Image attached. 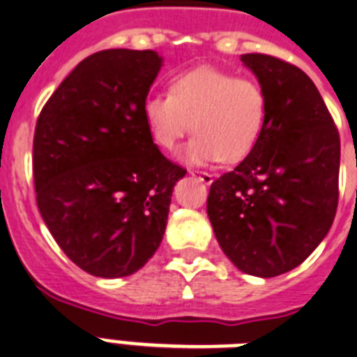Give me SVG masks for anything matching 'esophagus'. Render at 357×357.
<instances>
[{
	"label": "esophagus",
	"mask_w": 357,
	"mask_h": 357,
	"mask_svg": "<svg viewBox=\"0 0 357 357\" xmlns=\"http://www.w3.org/2000/svg\"><path fill=\"white\" fill-rule=\"evenodd\" d=\"M188 174H190V176H194V178H198L199 181H202V183H205V185H211V183H213V179H214L213 174L204 172V170H190Z\"/></svg>",
	"instance_id": "1"
}]
</instances>
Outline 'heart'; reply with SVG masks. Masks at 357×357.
Segmentation results:
<instances>
[{"label":"heart","mask_w":357,"mask_h":357,"mask_svg":"<svg viewBox=\"0 0 357 357\" xmlns=\"http://www.w3.org/2000/svg\"><path fill=\"white\" fill-rule=\"evenodd\" d=\"M143 119L159 149L172 150L190 130L188 163H236L257 146L268 119V95L255 78L198 68L170 80L169 93H150Z\"/></svg>","instance_id":"heart-1"}]
</instances>
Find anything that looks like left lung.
<instances>
[{
    "instance_id": "8db88e82",
    "label": "left lung",
    "mask_w": 357,
    "mask_h": 357,
    "mask_svg": "<svg viewBox=\"0 0 357 357\" xmlns=\"http://www.w3.org/2000/svg\"><path fill=\"white\" fill-rule=\"evenodd\" d=\"M242 62L268 95V119L248 158L213 181L207 214L227 259L268 279L304 262L332 227L341 143L303 69L260 53Z\"/></svg>"
}]
</instances>
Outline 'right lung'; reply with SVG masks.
<instances>
[{
  "label": "right lung",
  "instance_id": "right-lung-1",
  "mask_svg": "<svg viewBox=\"0 0 357 357\" xmlns=\"http://www.w3.org/2000/svg\"><path fill=\"white\" fill-rule=\"evenodd\" d=\"M159 69L155 51H98L36 121L38 208L63 253L95 277H128L152 259L174 185L187 172L159 152L144 124L143 100Z\"/></svg>",
  "mask_w": 357,
  "mask_h": 357
}]
</instances>
